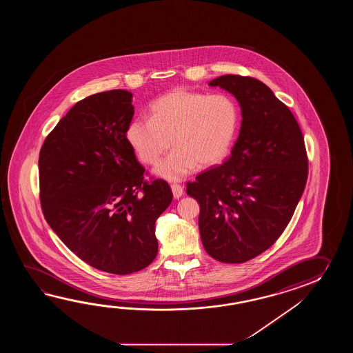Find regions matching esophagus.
<instances>
[{"mask_svg":"<svg viewBox=\"0 0 353 353\" xmlns=\"http://www.w3.org/2000/svg\"><path fill=\"white\" fill-rule=\"evenodd\" d=\"M172 192H173L174 198H176V199H179L184 194L183 187L179 184H172Z\"/></svg>","mask_w":353,"mask_h":353,"instance_id":"obj_1","label":"esophagus"}]
</instances>
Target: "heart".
<instances>
[{
  "mask_svg": "<svg viewBox=\"0 0 353 353\" xmlns=\"http://www.w3.org/2000/svg\"><path fill=\"white\" fill-rule=\"evenodd\" d=\"M239 128V110L225 94L175 88L150 105V120L136 117L128 123L126 139L143 164H157L155 173L180 180L196 165H214L230 150Z\"/></svg>",
  "mask_w": 353,
  "mask_h": 353,
  "instance_id": "b5f03b06",
  "label": "heart"
}]
</instances>
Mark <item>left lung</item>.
I'll return each instance as SVG.
<instances>
[{
  "label": "left lung",
  "mask_w": 353,
  "mask_h": 353,
  "mask_svg": "<svg viewBox=\"0 0 353 353\" xmlns=\"http://www.w3.org/2000/svg\"><path fill=\"white\" fill-rule=\"evenodd\" d=\"M239 101L240 135L230 158L188 181L199 207L207 254L242 263L263 254L293 217L307 178L304 137L293 113L259 79L221 75L210 81Z\"/></svg>",
  "instance_id": "obj_1"
}]
</instances>
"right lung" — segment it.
I'll return each instance as SVG.
<instances>
[{
  "label": "right lung",
  "instance_id": "obj_1",
  "mask_svg": "<svg viewBox=\"0 0 353 353\" xmlns=\"http://www.w3.org/2000/svg\"><path fill=\"white\" fill-rule=\"evenodd\" d=\"M132 93L113 90L77 102L39 155L46 222L72 252L98 270L128 275L158 254L155 222L170 205L165 180L143 179L126 139Z\"/></svg>",
  "mask_w": 353,
  "mask_h": 353
}]
</instances>
